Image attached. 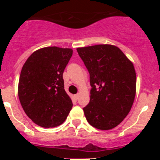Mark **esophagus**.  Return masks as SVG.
<instances>
[{
	"mask_svg": "<svg viewBox=\"0 0 160 160\" xmlns=\"http://www.w3.org/2000/svg\"><path fill=\"white\" fill-rule=\"evenodd\" d=\"M78 94H75V95L73 96V97H74V98H75V100H78Z\"/></svg>",
	"mask_w": 160,
	"mask_h": 160,
	"instance_id": "esophagus-1",
	"label": "esophagus"
}]
</instances>
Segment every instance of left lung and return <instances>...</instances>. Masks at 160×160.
I'll use <instances>...</instances> for the list:
<instances>
[{
  "instance_id": "1",
  "label": "left lung",
  "mask_w": 160,
  "mask_h": 160,
  "mask_svg": "<svg viewBox=\"0 0 160 160\" xmlns=\"http://www.w3.org/2000/svg\"><path fill=\"white\" fill-rule=\"evenodd\" d=\"M90 73V102L83 108L90 125L99 130L118 126L131 111L136 73L132 62L118 47L97 45L78 48Z\"/></svg>"
}]
</instances>
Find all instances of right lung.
<instances>
[{"label":"right lung","instance_id":"obj_1","mask_svg":"<svg viewBox=\"0 0 160 160\" xmlns=\"http://www.w3.org/2000/svg\"><path fill=\"white\" fill-rule=\"evenodd\" d=\"M73 49L50 46L29 57L21 71L18 96L25 114L42 128L63 123L73 103L64 89L63 72Z\"/></svg>","mask_w":160,"mask_h":160}]
</instances>
